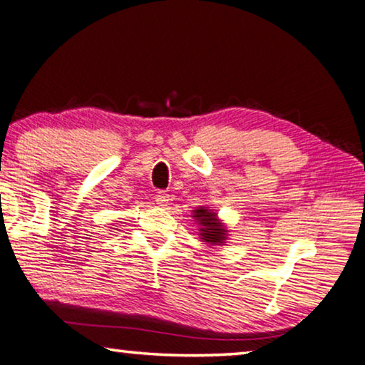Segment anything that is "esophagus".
<instances>
[{"label": "esophagus", "mask_w": 365, "mask_h": 365, "mask_svg": "<svg viewBox=\"0 0 365 365\" xmlns=\"http://www.w3.org/2000/svg\"><path fill=\"white\" fill-rule=\"evenodd\" d=\"M155 202L160 205V207H165V205L170 202V195H168L167 192H157V195H155Z\"/></svg>", "instance_id": "obj_1"}]
</instances>
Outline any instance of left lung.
<instances>
[{
	"mask_svg": "<svg viewBox=\"0 0 365 365\" xmlns=\"http://www.w3.org/2000/svg\"><path fill=\"white\" fill-rule=\"evenodd\" d=\"M193 213L195 220H198L200 225H202V230H200L202 240H205L210 245L223 243L225 238H227V230H225L223 225L218 222L217 215L210 212V210L205 207H200L198 210H195Z\"/></svg>",
	"mask_w": 365,
	"mask_h": 365,
	"instance_id": "8db88e82",
	"label": "left lung"
}]
</instances>
